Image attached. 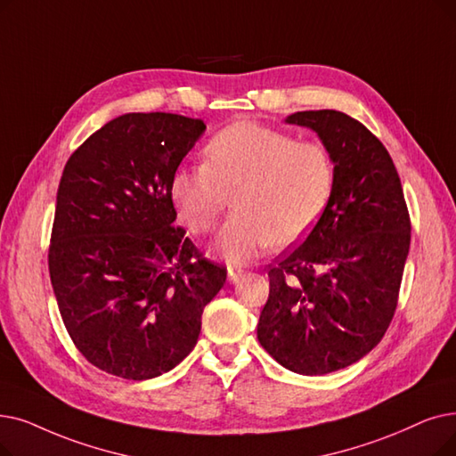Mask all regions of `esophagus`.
Wrapping results in <instances>:
<instances>
[{
	"instance_id": "esophagus-1",
	"label": "esophagus",
	"mask_w": 456,
	"mask_h": 456,
	"mask_svg": "<svg viewBox=\"0 0 456 456\" xmlns=\"http://www.w3.org/2000/svg\"><path fill=\"white\" fill-rule=\"evenodd\" d=\"M227 275H229V281H231V283H239V281L242 280L244 270L239 268V266H229V268H227Z\"/></svg>"
}]
</instances>
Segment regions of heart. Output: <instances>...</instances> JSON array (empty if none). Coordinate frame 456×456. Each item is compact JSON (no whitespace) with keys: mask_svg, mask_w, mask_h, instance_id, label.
I'll list each match as a JSON object with an SVG mask.
<instances>
[{"mask_svg":"<svg viewBox=\"0 0 456 456\" xmlns=\"http://www.w3.org/2000/svg\"><path fill=\"white\" fill-rule=\"evenodd\" d=\"M333 186L335 164L324 143L239 121L207 143L205 164L173 175L171 200L193 234L210 231L232 200L236 210L217 231L212 251L242 265L273 242L302 240L321 220Z\"/></svg>","mask_w":456,"mask_h":456,"instance_id":"b5f03b06","label":"heart"}]
</instances>
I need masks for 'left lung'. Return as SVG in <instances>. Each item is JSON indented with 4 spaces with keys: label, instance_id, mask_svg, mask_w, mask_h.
<instances>
[{
    "label": "left lung",
    "instance_id": "left-lung-1",
    "mask_svg": "<svg viewBox=\"0 0 456 456\" xmlns=\"http://www.w3.org/2000/svg\"><path fill=\"white\" fill-rule=\"evenodd\" d=\"M335 164L331 200L307 239L270 266L256 339L285 369L316 376L345 369L384 338L397 309L410 249V214L382 142L335 110L296 111Z\"/></svg>",
    "mask_w": 456,
    "mask_h": 456
}]
</instances>
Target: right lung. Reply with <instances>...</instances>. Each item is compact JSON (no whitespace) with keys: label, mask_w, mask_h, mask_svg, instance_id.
Masks as SVG:
<instances>
[{"label":"right lung","mask_w":456,"mask_h":456,"mask_svg":"<svg viewBox=\"0 0 456 456\" xmlns=\"http://www.w3.org/2000/svg\"><path fill=\"white\" fill-rule=\"evenodd\" d=\"M201 118L126 113L77 147L57 190L48 268L59 313L84 358L149 380L193 350L227 268L173 227L171 179Z\"/></svg>","instance_id":"obj_1"}]
</instances>
